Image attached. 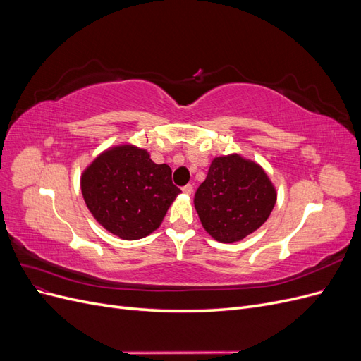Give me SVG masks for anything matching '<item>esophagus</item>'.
<instances>
[{
	"label": "esophagus",
	"instance_id": "obj_1",
	"mask_svg": "<svg viewBox=\"0 0 361 361\" xmlns=\"http://www.w3.org/2000/svg\"><path fill=\"white\" fill-rule=\"evenodd\" d=\"M182 191H183L185 194H188V195H190V194L192 192V185H191V183H188V185H185V187L182 188Z\"/></svg>",
	"mask_w": 361,
	"mask_h": 361
}]
</instances>
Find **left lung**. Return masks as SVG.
Here are the masks:
<instances>
[{"mask_svg":"<svg viewBox=\"0 0 361 361\" xmlns=\"http://www.w3.org/2000/svg\"><path fill=\"white\" fill-rule=\"evenodd\" d=\"M276 190L257 164L239 155L215 158L194 194L204 231L220 243H236L264 224Z\"/></svg>","mask_w":361,"mask_h":361,"instance_id":"left-lung-1","label":"left lung"}]
</instances>
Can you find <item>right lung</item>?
Returning a JSON list of instances; mask_svg holds the SVG:
<instances>
[{
    "mask_svg": "<svg viewBox=\"0 0 361 361\" xmlns=\"http://www.w3.org/2000/svg\"><path fill=\"white\" fill-rule=\"evenodd\" d=\"M81 191L96 220L128 241L157 231L180 192L167 164H155L146 150L134 146L97 157L82 174Z\"/></svg>",
    "mask_w": 361,
    "mask_h": 361,
    "instance_id": "1",
    "label": "right lung"
}]
</instances>
